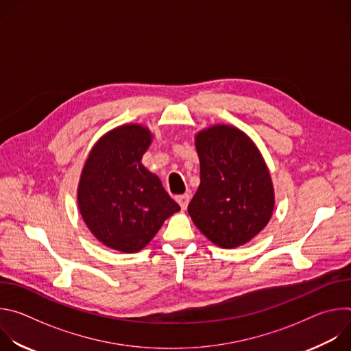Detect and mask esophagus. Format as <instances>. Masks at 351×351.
<instances>
[{
  "instance_id": "obj_1",
  "label": "esophagus",
  "mask_w": 351,
  "mask_h": 351,
  "mask_svg": "<svg viewBox=\"0 0 351 351\" xmlns=\"http://www.w3.org/2000/svg\"><path fill=\"white\" fill-rule=\"evenodd\" d=\"M176 202L179 203V206L182 207V210H186L189 203H190V194L184 193V194H180V195H176Z\"/></svg>"
}]
</instances>
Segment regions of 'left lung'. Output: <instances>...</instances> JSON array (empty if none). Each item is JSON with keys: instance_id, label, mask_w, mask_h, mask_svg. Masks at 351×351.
Here are the masks:
<instances>
[{"instance_id": "obj_1", "label": "left lung", "mask_w": 351, "mask_h": 351, "mask_svg": "<svg viewBox=\"0 0 351 351\" xmlns=\"http://www.w3.org/2000/svg\"><path fill=\"white\" fill-rule=\"evenodd\" d=\"M194 140L199 186L187 213L214 244L243 245L272 217L275 191L269 169L254 141L232 125H213Z\"/></svg>"}]
</instances>
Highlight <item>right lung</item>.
<instances>
[{"instance_id": "right-lung-1", "label": "right lung", "mask_w": 351, "mask_h": 351, "mask_svg": "<svg viewBox=\"0 0 351 351\" xmlns=\"http://www.w3.org/2000/svg\"><path fill=\"white\" fill-rule=\"evenodd\" d=\"M152 140L143 125H121L98 138L82 169V218L98 241L121 253L140 252L180 211L160 178L141 164Z\"/></svg>"}]
</instances>
